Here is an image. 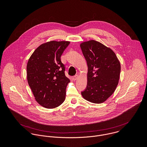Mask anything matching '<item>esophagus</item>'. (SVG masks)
<instances>
[{
	"mask_svg": "<svg viewBox=\"0 0 147 147\" xmlns=\"http://www.w3.org/2000/svg\"><path fill=\"white\" fill-rule=\"evenodd\" d=\"M78 77H79V76L78 75H75L73 78H72V79H73V80L74 81H75L78 78Z\"/></svg>",
	"mask_w": 147,
	"mask_h": 147,
	"instance_id": "obj_1",
	"label": "esophagus"
}]
</instances>
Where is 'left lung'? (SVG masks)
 I'll list each match as a JSON object with an SVG mask.
<instances>
[{"label":"left lung","mask_w":147,"mask_h":147,"mask_svg":"<svg viewBox=\"0 0 147 147\" xmlns=\"http://www.w3.org/2000/svg\"><path fill=\"white\" fill-rule=\"evenodd\" d=\"M80 47L88 68L87 85L82 95L91 102L102 103L118 85L121 64L114 52L100 42L91 40Z\"/></svg>","instance_id":"8db88e82"}]
</instances>
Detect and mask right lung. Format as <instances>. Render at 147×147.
I'll list each match as a JSON object with an SVG mask.
<instances>
[{"instance_id": "add662e5", "label": "right lung", "mask_w": 147, "mask_h": 147, "mask_svg": "<svg viewBox=\"0 0 147 147\" xmlns=\"http://www.w3.org/2000/svg\"><path fill=\"white\" fill-rule=\"evenodd\" d=\"M69 43L53 41L43 43L28 61V84L36 100L44 107H57L65 100L67 85L70 80L65 75L61 57Z\"/></svg>"}]
</instances>
